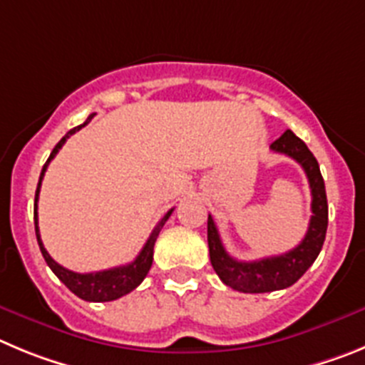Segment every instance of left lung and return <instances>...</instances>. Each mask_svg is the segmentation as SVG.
I'll return each mask as SVG.
<instances>
[{"label":"left lung","mask_w":365,"mask_h":365,"mask_svg":"<svg viewBox=\"0 0 365 365\" xmlns=\"http://www.w3.org/2000/svg\"><path fill=\"white\" fill-rule=\"evenodd\" d=\"M271 149L293 158L305 170V176L309 180L311 196H313V202H311L313 216L309 220V227L304 240L289 252L255 262H240L225 251L215 220L209 215L207 242H209L212 269L223 284L240 293H271V291L293 285L313 265L326 240L327 196L317 158L293 130H285L277 142L271 143Z\"/></svg>","instance_id":"obj_1"}]
</instances>
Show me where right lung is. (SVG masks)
<instances>
[{
    "mask_svg": "<svg viewBox=\"0 0 365 365\" xmlns=\"http://www.w3.org/2000/svg\"><path fill=\"white\" fill-rule=\"evenodd\" d=\"M94 114L87 118L85 123L81 125L74 127V129L68 130L63 138H61L58 145L52 149L51 156H48L47 163L43 165L41 169V175H39V182H38V189H36V198H34V227H36V238H38V244L39 249H41V255H43L45 262H47L48 267L52 269L56 277L60 278L68 289H71L72 293L80 297L81 300H87V302H110V300H116V298H121L123 294L130 293L133 289H136L138 285L142 284L143 278L147 277V272H149L150 265H153V252H154V244H156V238H158L160 231L162 227L165 225V222L169 220V216L173 215V209L165 212L162 220L158 222V225L154 227V231L150 232L149 240H147V244L143 245V249L140 251V255L136 256V260L130 262L127 265H120V267H113V269H105V271H98V272H74V271H68L65 269L63 265H60L58 262L52 260V256L48 255L47 249L43 247V242H41V236H39V229H38V198H39V187H41V180L45 176V170H47L48 163L51 160L54 158L58 150L63 147V143L67 142L68 138L72 134L80 130L81 127H85L88 121L93 120Z\"/></svg>",
    "mask_w": 365,
    "mask_h": 365,
    "instance_id": "add662e5",
    "label": "right lung"
}]
</instances>
